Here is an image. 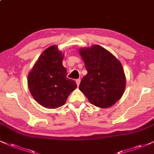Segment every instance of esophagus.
<instances>
[{
	"mask_svg": "<svg viewBox=\"0 0 154 154\" xmlns=\"http://www.w3.org/2000/svg\"><path fill=\"white\" fill-rule=\"evenodd\" d=\"M75 82H76V84H77V86H79V84H80V82H81V79H76V80H75Z\"/></svg>",
	"mask_w": 154,
	"mask_h": 154,
	"instance_id": "obj_1",
	"label": "esophagus"
}]
</instances>
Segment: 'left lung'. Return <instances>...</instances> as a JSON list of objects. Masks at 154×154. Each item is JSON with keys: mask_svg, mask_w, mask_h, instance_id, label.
I'll return each mask as SVG.
<instances>
[{"mask_svg": "<svg viewBox=\"0 0 154 154\" xmlns=\"http://www.w3.org/2000/svg\"><path fill=\"white\" fill-rule=\"evenodd\" d=\"M88 73L79 89L90 103L106 109L121 98L126 88V76L121 62L98 45L79 49Z\"/></svg>", "mask_w": 154, "mask_h": 154, "instance_id": "obj_1", "label": "left lung"}]
</instances>
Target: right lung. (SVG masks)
I'll use <instances>...</instances> for the list:
<instances>
[{"label":"right lung","instance_id":"add662e5","mask_svg":"<svg viewBox=\"0 0 154 154\" xmlns=\"http://www.w3.org/2000/svg\"><path fill=\"white\" fill-rule=\"evenodd\" d=\"M63 59L61 51L56 45H51L41 54L28 73V85L32 96L47 109H57L64 105L77 87L75 81L66 77Z\"/></svg>","mask_w":154,"mask_h":154}]
</instances>
